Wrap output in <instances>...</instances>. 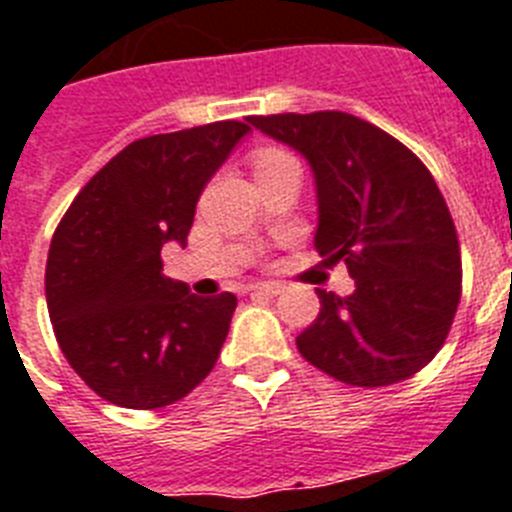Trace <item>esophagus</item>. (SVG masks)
I'll return each mask as SVG.
<instances>
[{
  "instance_id": "obj_1",
  "label": "esophagus",
  "mask_w": 512,
  "mask_h": 512,
  "mask_svg": "<svg viewBox=\"0 0 512 512\" xmlns=\"http://www.w3.org/2000/svg\"><path fill=\"white\" fill-rule=\"evenodd\" d=\"M251 293L269 295V298H274V295L285 293V285H282V282H261V285L251 287Z\"/></svg>"
}]
</instances>
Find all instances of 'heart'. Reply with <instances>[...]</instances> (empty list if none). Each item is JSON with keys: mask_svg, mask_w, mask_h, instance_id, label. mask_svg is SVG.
<instances>
[{"mask_svg": "<svg viewBox=\"0 0 512 512\" xmlns=\"http://www.w3.org/2000/svg\"><path fill=\"white\" fill-rule=\"evenodd\" d=\"M287 162H295L293 154H287L285 149L280 146H259V149L251 154V164H253V172L256 175H264L269 170H277L282 164Z\"/></svg>", "mask_w": 512, "mask_h": 512, "instance_id": "obj_1", "label": "heart"}]
</instances>
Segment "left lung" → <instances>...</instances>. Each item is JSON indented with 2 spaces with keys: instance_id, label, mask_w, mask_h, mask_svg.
<instances>
[{
  "instance_id": "1",
  "label": "left lung",
  "mask_w": 512,
  "mask_h": 512,
  "mask_svg": "<svg viewBox=\"0 0 512 512\" xmlns=\"http://www.w3.org/2000/svg\"><path fill=\"white\" fill-rule=\"evenodd\" d=\"M311 162L316 251L345 261L356 293H319L295 337L311 366L353 387L411 379L445 345L460 303L455 222L432 172L408 146L348 112L248 117Z\"/></svg>"
}]
</instances>
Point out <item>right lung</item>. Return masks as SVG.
Instances as JSON below:
<instances>
[{
    "label": "right lung",
    "instance_id": "add662e5",
    "mask_svg": "<svg viewBox=\"0 0 512 512\" xmlns=\"http://www.w3.org/2000/svg\"><path fill=\"white\" fill-rule=\"evenodd\" d=\"M246 122L149 135L88 180L54 230L46 306L83 382L122 408L151 411L209 377L238 298H198L162 274L164 243H188L196 201Z\"/></svg>",
    "mask_w": 512,
    "mask_h": 512
}]
</instances>
